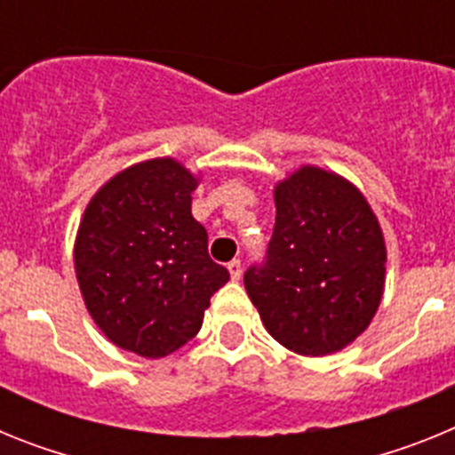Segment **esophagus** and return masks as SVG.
Segmentation results:
<instances>
[{
    "label": "esophagus",
    "mask_w": 455,
    "mask_h": 455,
    "mask_svg": "<svg viewBox=\"0 0 455 455\" xmlns=\"http://www.w3.org/2000/svg\"><path fill=\"white\" fill-rule=\"evenodd\" d=\"M228 271H230L232 280H239L241 271H243V267H241V259H232V262L228 264Z\"/></svg>",
    "instance_id": "obj_1"
}]
</instances>
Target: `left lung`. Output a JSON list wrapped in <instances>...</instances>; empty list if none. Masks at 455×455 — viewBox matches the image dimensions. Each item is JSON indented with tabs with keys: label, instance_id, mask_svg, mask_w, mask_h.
<instances>
[{
	"label": "left lung",
	"instance_id": "obj_1",
	"mask_svg": "<svg viewBox=\"0 0 455 455\" xmlns=\"http://www.w3.org/2000/svg\"><path fill=\"white\" fill-rule=\"evenodd\" d=\"M385 241L364 196L335 172L305 166L275 187V225L243 284L267 331L300 355L351 344L376 315Z\"/></svg>",
	"mask_w": 455,
	"mask_h": 455
}]
</instances>
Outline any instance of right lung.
I'll return each instance as SVG.
<instances>
[{"label": "right lung", "mask_w": 455, "mask_h": 455, "mask_svg": "<svg viewBox=\"0 0 455 455\" xmlns=\"http://www.w3.org/2000/svg\"><path fill=\"white\" fill-rule=\"evenodd\" d=\"M198 180L172 159L136 164L88 203L75 243L84 303L116 347L164 357L198 335L230 280L191 216Z\"/></svg>", "instance_id": "1"}]
</instances>
